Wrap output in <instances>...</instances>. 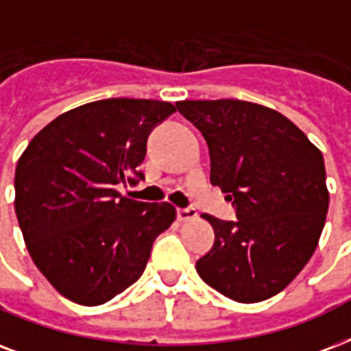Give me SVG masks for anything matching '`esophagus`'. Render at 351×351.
<instances>
[{
	"label": "esophagus",
	"instance_id": "1",
	"mask_svg": "<svg viewBox=\"0 0 351 351\" xmlns=\"http://www.w3.org/2000/svg\"><path fill=\"white\" fill-rule=\"evenodd\" d=\"M176 217H178V221H191V219L197 217V211H195V208H178Z\"/></svg>",
	"mask_w": 351,
	"mask_h": 351
}]
</instances>
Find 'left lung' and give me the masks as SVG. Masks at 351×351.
<instances>
[{
    "mask_svg": "<svg viewBox=\"0 0 351 351\" xmlns=\"http://www.w3.org/2000/svg\"><path fill=\"white\" fill-rule=\"evenodd\" d=\"M204 136L213 186L228 193L239 221L204 213L215 243L197 261L210 287L241 304L287 287L318 245L330 193L322 152L280 112L239 99L180 101Z\"/></svg>",
    "mask_w": 351,
    "mask_h": 351,
    "instance_id": "8db88e82",
    "label": "left lung"
}]
</instances>
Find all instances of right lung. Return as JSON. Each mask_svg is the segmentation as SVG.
<instances>
[{"instance_id": "1", "label": "right lung", "mask_w": 351, "mask_h": 351, "mask_svg": "<svg viewBox=\"0 0 351 351\" xmlns=\"http://www.w3.org/2000/svg\"><path fill=\"white\" fill-rule=\"evenodd\" d=\"M176 112L152 99H103L45 125L18 160L14 210L38 271L68 300L101 306L140 280L169 202L117 193L143 178L147 136Z\"/></svg>"}]
</instances>
